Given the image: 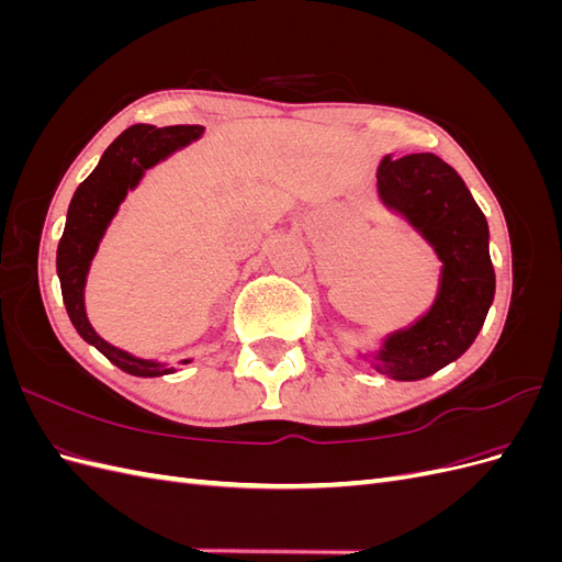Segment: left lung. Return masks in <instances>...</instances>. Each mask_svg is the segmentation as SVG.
<instances>
[{
	"instance_id": "obj_1",
	"label": "left lung",
	"mask_w": 562,
	"mask_h": 562,
	"mask_svg": "<svg viewBox=\"0 0 562 562\" xmlns=\"http://www.w3.org/2000/svg\"><path fill=\"white\" fill-rule=\"evenodd\" d=\"M378 187L386 206L411 220L443 260L431 312L391 335L378 363L394 380H422L459 359L483 328L495 297L487 220L454 168L431 151L386 155Z\"/></svg>"
}]
</instances>
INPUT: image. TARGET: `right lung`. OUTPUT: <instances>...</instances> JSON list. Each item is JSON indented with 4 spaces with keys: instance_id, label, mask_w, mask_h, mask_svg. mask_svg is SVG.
Returning a JSON list of instances; mask_svg holds the SVG:
<instances>
[{
    "instance_id": "1",
    "label": "right lung",
    "mask_w": 562,
    "mask_h": 562,
    "mask_svg": "<svg viewBox=\"0 0 562 562\" xmlns=\"http://www.w3.org/2000/svg\"><path fill=\"white\" fill-rule=\"evenodd\" d=\"M201 133L203 126L196 124L164 128L149 124L128 126L105 149V155L95 166V171L77 187V192L70 201V211H67V223L56 255L67 316H70L72 326L89 345H93L108 361L128 372V375L159 378L173 372V368L133 359L131 353L108 345L105 339L91 328L87 312H83V283H87V271L100 244V236H103L126 192L138 184V180L149 166H155L157 161L171 155L173 149L196 140Z\"/></svg>"
}]
</instances>
